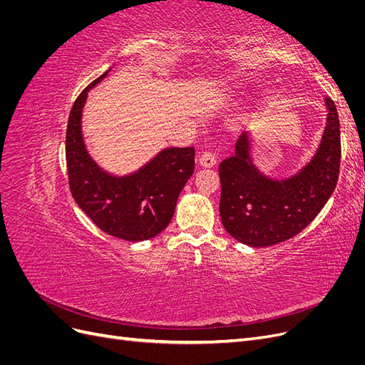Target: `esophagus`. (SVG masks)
I'll list each match as a JSON object with an SVG mask.
<instances>
[{
    "label": "esophagus",
    "mask_w": 365,
    "mask_h": 365,
    "mask_svg": "<svg viewBox=\"0 0 365 365\" xmlns=\"http://www.w3.org/2000/svg\"><path fill=\"white\" fill-rule=\"evenodd\" d=\"M200 164L202 168H213L216 164V155L213 152H202L200 157Z\"/></svg>",
    "instance_id": "obj_1"
}]
</instances>
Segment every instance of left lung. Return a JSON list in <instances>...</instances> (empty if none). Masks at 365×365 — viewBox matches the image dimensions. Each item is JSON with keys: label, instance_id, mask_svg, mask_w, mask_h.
Segmentation results:
<instances>
[{"label": "left lung", "instance_id": "left-lung-1", "mask_svg": "<svg viewBox=\"0 0 365 365\" xmlns=\"http://www.w3.org/2000/svg\"><path fill=\"white\" fill-rule=\"evenodd\" d=\"M327 125L315 157L288 180H271L250 158L247 132L236 143L235 155L219 164V213L228 235L242 244L271 247L300 233L332 196L339 175V118L326 97Z\"/></svg>", "mask_w": 365, "mask_h": 365}]
</instances>
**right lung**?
Masks as SVG:
<instances>
[{"mask_svg":"<svg viewBox=\"0 0 365 365\" xmlns=\"http://www.w3.org/2000/svg\"><path fill=\"white\" fill-rule=\"evenodd\" d=\"M97 77L76 98L65 140L70 190L86 216L106 235L129 242L155 237L169 225L176 201L195 170L193 148H169L126 176L102 170L88 153L82 138V109Z\"/></svg>","mask_w":365,"mask_h":365,"instance_id":"1","label":"right lung"}]
</instances>
